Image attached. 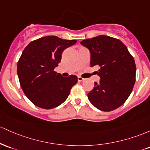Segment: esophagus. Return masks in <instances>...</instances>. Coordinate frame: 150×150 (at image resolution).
Returning a JSON list of instances; mask_svg holds the SVG:
<instances>
[{"label": "esophagus", "mask_w": 150, "mask_h": 150, "mask_svg": "<svg viewBox=\"0 0 150 150\" xmlns=\"http://www.w3.org/2000/svg\"><path fill=\"white\" fill-rule=\"evenodd\" d=\"M83 80H84V79L83 78V77H81V76H78V81H79V82L82 81H83Z\"/></svg>", "instance_id": "esophagus-1"}]
</instances>
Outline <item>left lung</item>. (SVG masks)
<instances>
[{"label":"left lung","mask_w":150,"mask_h":150,"mask_svg":"<svg viewBox=\"0 0 150 150\" xmlns=\"http://www.w3.org/2000/svg\"><path fill=\"white\" fill-rule=\"evenodd\" d=\"M81 44L90 50L91 67H100V83L88 93L96 108L108 112L126 101L135 83L136 65L127 47L118 39L99 35L83 40Z\"/></svg>","instance_id":"left-lung-1"}]
</instances>
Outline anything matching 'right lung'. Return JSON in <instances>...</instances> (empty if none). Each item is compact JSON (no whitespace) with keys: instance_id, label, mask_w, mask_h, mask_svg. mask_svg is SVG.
I'll return each instance as SVG.
<instances>
[{"instance_id":"right-lung-1","label":"right lung","mask_w":150,"mask_h":150,"mask_svg":"<svg viewBox=\"0 0 150 150\" xmlns=\"http://www.w3.org/2000/svg\"><path fill=\"white\" fill-rule=\"evenodd\" d=\"M76 42L47 36L32 41L23 50L17 72L23 92L36 106L52 109L67 100L78 78L63 77L54 68L61 62L64 50Z\"/></svg>"}]
</instances>
